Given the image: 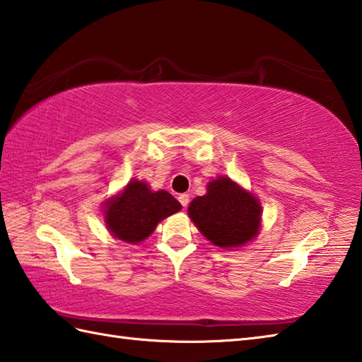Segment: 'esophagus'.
I'll use <instances>...</instances> for the list:
<instances>
[{"label":"esophagus","mask_w":362,"mask_h":362,"mask_svg":"<svg viewBox=\"0 0 362 362\" xmlns=\"http://www.w3.org/2000/svg\"><path fill=\"white\" fill-rule=\"evenodd\" d=\"M179 202L182 204V206H187V205L189 204V194H187V193L180 194V196H179Z\"/></svg>","instance_id":"34e87169"}]
</instances>
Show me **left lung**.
<instances>
[{"label": "left lung", "mask_w": 362, "mask_h": 362, "mask_svg": "<svg viewBox=\"0 0 362 362\" xmlns=\"http://www.w3.org/2000/svg\"><path fill=\"white\" fill-rule=\"evenodd\" d=\"M188 214L199 232L222 249L252 241L261 224L259 202L228 177L210 182L206 194L189 204Z\"/></svg>", "instance_id": "obj_1"}]
</instances>
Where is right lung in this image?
Returning a JSON list of instances; mask_svg holds the SVG:
<instances>
[{
    "mask_svg": "<svg viewBox=\"0 0 362 362\" xmlns=\"http://www.w3.org/2000/svg\"><path fill=\"white\" fill-rule=\"evenodd\" d=\"M182 210L180 202L165 189L151 191L144 182L130 180L122 193L105 204V224L121 241L138 244L157 224Z\"/></svg>",
    "mask_w": 362,
    "mask_h": 362,
    "instance_id": "right-lung-1",
    "label": "right lung"
}]
</instances>
